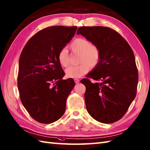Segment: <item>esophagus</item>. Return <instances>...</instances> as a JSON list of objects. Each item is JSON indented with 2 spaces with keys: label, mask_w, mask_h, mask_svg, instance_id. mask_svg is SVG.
<instances>
[{
  "label": "esophagus",
  "mask_w": 150,
  "mask_h": 150,
  "mask_svg": "<svg viewBox=\"0 0 150 150\" xmlns=\"http://www.w3.org/2000/svg\"><path fill=\"white\" fill-rule=\"evenodd\" d=\"M74 81H75V82L76 84H78V83H79V82H80V80H79V79H75Z\"/></svg>",
  "instance_id": "34e87169"
}]
</instances>
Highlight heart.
<instances>
[{"label":"heart","mask_w":150,"mask_h":150,"mask_svg":"<svg viewBox=\"0 0 150 150\" xmlns=\"http://www.w3.org/2000/svg\"><path fill=\"white\" fill-rule=\"evenodd\" d=\"M69 48L73 53H79V62L80 64L70 66L66 69L68 78H79L87 73L91 68H95L99 64L101 60V51L98 46L91 44L90 41L84 38H77L70 44ZM59 64L62 67L68 66L70 57L66 49H62L57 55Z\"/></svg>","instance_id":"1"}]
</instances>
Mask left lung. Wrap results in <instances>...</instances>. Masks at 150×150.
<instances>
[{
    "label": "left lung",
    "mask_w": 150,
    "mask_h": 150,
    "mask_svg": "<svg viewBox=\"0 0 150 150\" xmlns=\"http://www.w3.org/2000/svg\"><path fill=\"white\" fill-rule=\"evenodd\" d=\"M99 47L101 60L81 81L89 114L98 122L110 124L122 118L137 95L139 73L132 47L122 35L103 26H82L77 30ZM93 78L97 83H92Z\"/></svg>",
    "instance_id": "1"
}]
</instances>
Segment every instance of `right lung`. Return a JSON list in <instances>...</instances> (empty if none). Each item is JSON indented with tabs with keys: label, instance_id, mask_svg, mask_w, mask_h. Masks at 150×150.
I'll return each mask as SVG.
<instances>
[{
	"label": "right lung",
	"instance_id": "add662e5",
	"mask_svg": "<svg viewBox=\"0 0 150 150\" xmlns=\"http://www.w3.org/2000/svg\"><path fill=\"white\" fill-rule=\"evenodd\" d=\"M77 26H55L38 31L22 50L18 63V90L22 104L37 122L50 124L61 117L75 86L65 75L57 55L71 40Z\"/></svg>",
	"mask_w": 150,
	"mask_h": 150
}]
</instances>
